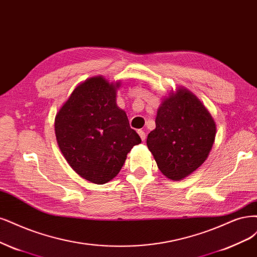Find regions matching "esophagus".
<instances>
[{"mask_svg": "<svg viewBox=\"0 0 257 257\" xmlns=\"http://www.w3.org/2000/svg\"><path fill=\"white\" fill-rule=\"evenodd\" d=\"M138 134H139V136H140L141 140H143V141H145V140H146V133H145L144 131L139 130V131H138Z\"/></svg>", "mask_w": 257, "mask_h": 257, "instance_id": "34e87169", "label": "esophagus"}]
</instances>
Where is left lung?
<instances>
[{"label":"left lung","mask_w":257,"mask_h":257,"mask_svg":"<svg viewBox=\"0 0 257 257\" xmlns=\"http://www.w3.org/2000/svg\"><path fill=\"white\" fill-rule=\"evenodd\" d=\"M155 123L147 146L168 179L180 181L205 162L215 141L216 124L196 95L180 88L159 106Z\"/></svg>","instance_id":"1"}]
</instances>
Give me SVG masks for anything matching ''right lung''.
<instances>
[{"label": "right lung", "instance_id": "add662e5", "mask_svg": "<svg viewBox=\"0 0 257 257\" xmlns=\"http://www.w3.org/2000/svg\"><path fill=\"white\" fill-rule=\"evenodd\" d=\"M120 84L102 76L78 85L55 118V134L61 153L72 169L95 184L109 182L141 139L131 128L124 110L116 103Z\"/></svg>", "mask_w": 257, "mask_h": 257}]
</instances>
